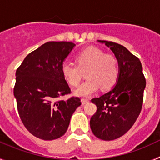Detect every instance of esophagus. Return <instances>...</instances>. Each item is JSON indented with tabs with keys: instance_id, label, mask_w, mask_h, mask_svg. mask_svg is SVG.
Returning <instances> with one entry per match:
<instances>
[{
	"instance_id": "esophagus-1",
	"label": "esophagus",
	"mask_w": 160,
	"mask_h": 160,
	"mask_svg": "<svg viewBox=\"0 0 160 160\" xmlns=\"http://www.w3.org/2000/svg\"><path fill=\"white\" fill-rule=\"evenodd\" d=\"M81 102H82V105H85V104H87V103L88 102L89 100L87 99V98H82Z\"/></svg>"
}]
</instances>
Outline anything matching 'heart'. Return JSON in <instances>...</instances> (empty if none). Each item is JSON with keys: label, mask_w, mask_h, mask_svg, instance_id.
<instances>
[{"label": "heart", "mask_w": 160, "mask_h": 160, "mask_svg": "<svg viewBox=\"0 0 160 160\" xmlns=\"http://www.w3.org/2000/svg\"><path fill=\"white\" fill-rule=\"evenodd\" d=\"M73 66L64 62L61 66V73L70 87H78L81 82L82 72L88 78L74 91L79 97H88L98 90H107L116 82L118 76V62L114 55L105 53L96 47H88L75 55Z\"/></svg>", "instance_id": "obj_1"}]
</instances>
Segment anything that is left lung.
Wrapping results in <instances>:
<instances>
[{
  "mask_svg": "<svg viewBox=\"0 0 160 160\" xmlns=\"http://www.w3.org/2000/svg\"><path fill=\"white\" fill-rule=\"evenodd\" d=\"M98 42L112 50L119 73L112 90L91 99L97 111L90 118V128L97 138L114 140L128 132L140 114L146 79L139 59L127 48L115 42Z\"/></svg>",
  "mask_w": 160,
  "mask_h": 160,
  "instance_id": "obj_1",
  "label": "left lung"
}]
</instances>
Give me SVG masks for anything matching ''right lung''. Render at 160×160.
I'll return each instance as SVG.
<instances>
[{
  "label": "right lung",
  "instance_id": "obj_1",
  "mask_svg": "<svg viewBox=\"0 0 160 160\" xmlns=\"http://www.w3.org/2000/svg\"><path fill=\"white\" fill-rule=\"evenodd\" d=\"M74 46L69 42H46L29 53L16 71L13 94L20 118L32 135L43 140L62 136L82 104L78 97L58 99L71 93L61 66Z\"/></svg>",
  "mask_w": 160,
  "mask_h": 160
}]
</instances>
